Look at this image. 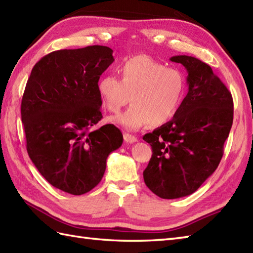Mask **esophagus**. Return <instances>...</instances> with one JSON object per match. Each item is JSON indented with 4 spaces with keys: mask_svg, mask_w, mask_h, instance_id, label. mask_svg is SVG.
<instances>
[{
    "mask_svg": "<svg viewBox=\"0 0 253 253\" xmlns=\"http://www.w3.org/2000/svg\"><path fill=\"white\" fill-rule=\"evenodd\" d=\"M124 139L127 143H134L138 141V139L136 137L132 136V134H129V133H124Z\"/></svg>",
    "mask_w": 253,
    "mask_h": 253,
    "instance_id": "esophagus-1",
    "label": "esophagus"
}]
</instances>
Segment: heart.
Returning a JSON list of instances; mask_svg holds the SVG:
<instances>
[{"label":"heart","instance_id":"b5f03b06","mask_svg":"<svg viewBox=\"0 0 253 253\" xmlns=\"http://www.w3.org/2000/svg\"><path fill=\"white\" fill-rule=\"evenodd\" d=\"M121 80L101 75L97 91L110 112L119 113L130 96L131 105L112 120L127 130H139L152 122L163 125L179 111L185 93V79L179 70L166 68L149 56L127 58L117 66Z\"/></svg>","mask_w":253,"mask_h":253}]
</instances>
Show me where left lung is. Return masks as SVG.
Wrapping results in <instances>:
<instances>
[{"instance_id":"8db88e82","label":"left lung","mask_w":253,"mask_h":253,"mask_svg":"<svg viewBox=\"0 0 253 253\" xmlns=\"http://www.w3.org/2000/svg\"><path fill=\"white\" fill-rule=\"evenodd\" d=\"M189 91L171 121L146 133L153 154L143 171L146 186L164 199L191 195L218 168L233 124L231 92L207 63L179 55Z\"/></svg>"}]
</instances>
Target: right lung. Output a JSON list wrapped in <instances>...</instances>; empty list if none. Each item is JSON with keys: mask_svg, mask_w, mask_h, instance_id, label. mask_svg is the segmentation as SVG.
<instances>
[{"mask_svg": "<svg viewBox=\"0 0 253 253\" xmlns=\"http://www.w3.org/2000/svg\"><path fill=\"white\" fill-rule=\"evenodd\" d=\"M112 54L100 45L52 51L33 67L23 92L28 154L47 182L72 195L101 181L108 156L123 143L112 124L90 130L102 119L97 81Z\"/></svg>", "mask_w": 253, "mask_h": 253, "instance_id": "add662e5", "label": "right lung"}]
</instances>
